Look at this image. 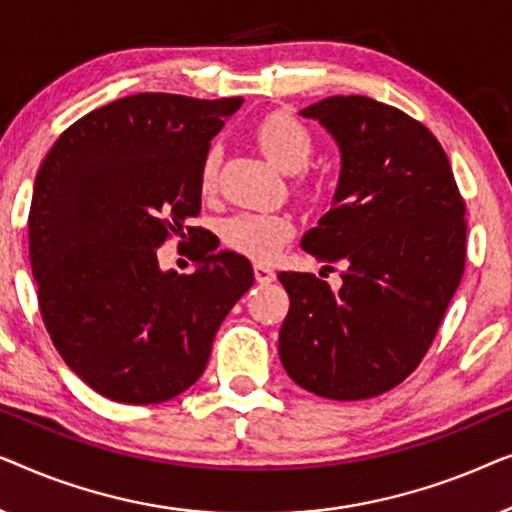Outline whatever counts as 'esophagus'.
Returning <instances> with one entry per match:
<instances>
[{
    "mask_svg": "<svg viewBox=\"0 0 512 512\" xmlns=\"http://www.w3.org/2000/svg\"><path fill=\"white\" fill-rule=\"evenodd\" d=\"M254 277H256L258 284H270L272 279H275V270H272L270 265H265V263H256L254 265Z\"/></svg>",
    "mask_w": 512,
    "mask_h": 512,
    "instance_id": "obj_1",
    "label": "esophagus"
}]
</instances>
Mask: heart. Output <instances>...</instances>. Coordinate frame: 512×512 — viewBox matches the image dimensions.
<instances>
[{
  "label": "heart",
  "mask_w": 512,
  "mask_h": 512,
  "mask_svg": "<svg viewBox=\"0 0 512 512\" xmlns=\"http://www.w3.org/2000/svg\"><path fill=\"white\" fill-rule=\"evenodd\" d=\"M256 142L261 151L286 174L305 170L314 151V139L303 123L289 114H270L256 128ZM221 153L209 149L200 167L202 191H212L219 174ZM293 233V223L284 214L240 212L221 223V237L230 249L240 251L249 258L265 261Z\"/></svg>",
  "instance_id": "b5f03b06"
}]
</instances>
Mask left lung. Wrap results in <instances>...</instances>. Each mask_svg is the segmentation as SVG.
Wrapping results in <instances>:
<instances>
[{
	"label": "left lung",
	"mask_w": 512,
	"mask_h": 512,
	"mask_svg": "<svg viewBox=\"0 0 512 512\" xmlns=\"http://www.w3.org/2000/svg\"><path fill=\"white\" fill-rule=\"evenodd\" d=\"M300 116L340 151L331 209L300 247L342 263V286L279 272L291 300L279 359L312 394L361 401L403 382L436 338L464 275L466 209L443 146L403 111L335 95Z\"/></svg>",
	"instance_id": "left-lung-1"
}]
</instances>
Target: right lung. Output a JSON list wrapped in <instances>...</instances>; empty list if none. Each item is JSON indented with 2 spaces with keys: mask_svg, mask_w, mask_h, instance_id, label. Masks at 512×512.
<instances>
[{
  "mask_svg": "<svg viewBox=\"0 0 512 512\" xmlns=\"http://www.w3.org/2000/svg\"><path fill=\"white\" fill-rule=\"evenodd\" d=\"M242 97L139 93L62 132L34 179L30 261L39 310L62 359L116 403L179 396L205 370L214 335L254 270L200 214V167ZM192 237L191 276L163 271L157 247Z\"/></svg>",
  "mask_w": 512,
  "mask_h": 512,
  "instance_id": "obj_1",
  "label": "right lung"
}]
</instances>
